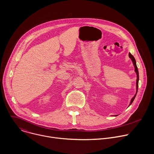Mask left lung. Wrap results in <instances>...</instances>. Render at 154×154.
<instances>
[{"label": "left lung", "instance_id": "8db88e82", "mask_svg": "<svg viewBox=\"0 0 154 154\" xmlns=\"http://www.w3.org/2000/svg\"><path fill=\"white\" fill-rule=\"evenodd\" d=\"M128 57H130V58L131 59V60L132 61V63H133L134 66V67H135V72H136V74H137V82H136V89H137V91H136V94H135V96L132 97V99H131V101H130V104H129V105H128V106H129L131 103H132L133 101L134 100V99H135V97H136V96H137V92H138V81H139V73H138V68H137V63H136V60H135V59L134 57L132 55H131L130 53H129V54H128ZM118 116V115H114V116Z\"/></svg>", "mask_w": 154, "mask_h": 154}]
</instances>
